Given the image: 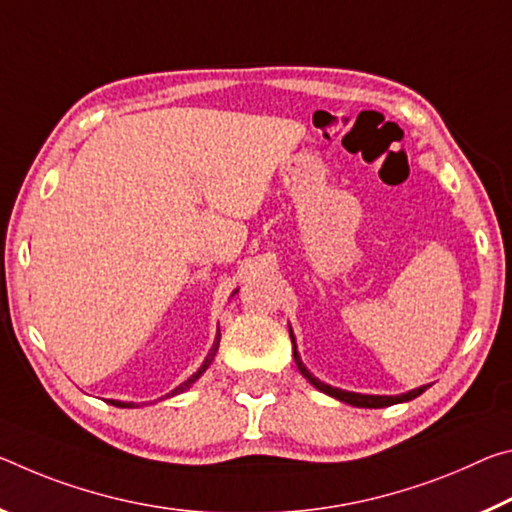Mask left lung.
<instances>
[{
	"instance_id": "left-lung-1",
	"label": "left lung",
	"mask_w": 512,
	"mask_h": 512,
	"mask_svg": "<svg viewBox=\"0 0 512 512\" xmlns=\"http://www.w3.org/2000/svg\"><path fill=\"white\" fill-rule=\"evenodd\" d=\"M290 340H292V354H295V363L299 367V372L304 374V379H308V383L315 385L317 390L324 392V395H329L338 401H345L349 406H358V408H385V406H392V404H401V401H410L415 397H420L422 392L429 388V385H420V388L415 390H408L404 395H360V392H347V390H340V388H333V385H326L320 379H315V376L306 370V365L301 363L299 358V351H297V342H295V335H292L290 329Z\"/></svg>"
}]
</instances>
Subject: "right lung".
<instances>
[{
	"label": "right lung",
	"instance_id": "obj_1",
	"mask_svg": "<svg viewBox=\"0 0 512 512\" xmlns=\"http://www.w3.org/2000/svg\"><path fill=\"white\" fill-rule=\"evenodd\" d=\"M236 292H238V290H236ZM236 292H233V295H236ZM220 338H222V335H220V329H217V335H215V342H213V347H211V351H208V356L204 358V363H201L199 370H197L195 374H192L188 381H183V383L179 385V388H174V390L170 392V395H165V399H167V397H174V395H179V392H183V390H188L190 385L195 383V381L199 379V376L208 370V367H211L213 358H215V354H217V347H220ZM111 404H113V406H117V408H133V404H127V401H115V399H111Z\"/></svg>",
	"mask_w": 512,
	"mask_h": 512
}]
</instances>
